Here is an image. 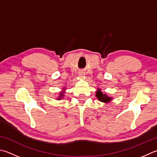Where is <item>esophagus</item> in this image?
I'll return each instance as SVG.
<instances>
[{
	"instance_id": "1",
	"label": "esophagus",
	"mask_w": 157,
	"mask_h": 157,
	"mask_svg": "<svg viewBox=\"0 0 157 157\" xmlns=\"http://www.w3.org/2000/svg\"><path fill=\"white\" fill-rule=\"evenodd\" d=\"M79 75L80 76V77H82V76L84 75V73H79Z\"/></svg>"
}]
</instances>
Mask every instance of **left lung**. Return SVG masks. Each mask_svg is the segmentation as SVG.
<instances>
[{
	"instance_id": "1",
	"label": "left lung",
	"mask_w": 157,
	"mask_h": 157,
	"mask_svg": "<svg viewBox=\"0 0 157 157\" xmlns=\"http://www.w3.org/2000/svg\"><path fill=\"white\" fill-rule=\"evenodd\" d=\"M96 96L98 98V99H99L100 101H102V102L107 103V102H108V101H111V98L106 96L105 94H103L100 89H98L97 90Z\"/></svg>"
}]
</instances>
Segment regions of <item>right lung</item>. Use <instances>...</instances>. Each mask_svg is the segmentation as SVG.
<instances>
[{
    "label": "right lung",
    "instance_id": "1",
    "mask_svg": "<svg viewBox=\"0 0 157 157\" xmlns=\"http://www.w3.org/2000/svg\"><path fill=\"white\" fill-rule=\"evenodd\" d=\"M60 94H61L60 95V97L59 98V99H61V98H62V97H63V93H61Z\"/></svg>",
    "mask_w": 157,
    "mask_h": 157
}]
</instances>
